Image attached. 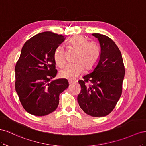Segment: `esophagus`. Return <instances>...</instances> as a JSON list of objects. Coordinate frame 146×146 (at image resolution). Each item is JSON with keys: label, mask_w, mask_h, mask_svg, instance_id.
I'll list each match as a JSON object with an SVG mask.
<instances>
[{"label": "esophagus", "mask_w": 146, "mask_h": 146, "mask_svg": "<svg viewBox=\"0 0 146 146\" xmlns=\"http://www.w3.org/2000/svg\"><path fill=\"white\" fill-rule=\"evenodd\" d=\"M68 83H69V84L70 85V84H73V83H76V81H75L70 80V81H68Z\"/></svg>", "instance_id": "obj_1"}]
</instances>
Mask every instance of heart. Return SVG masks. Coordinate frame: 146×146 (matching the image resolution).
<instances>
[{"instance_id": "1", "label": "heart", "mask_w": 146, "mask_h": 146, "mask_svg": "<svg viewBox=\"0 0 146 146\" xmlns=\"http://www.w3.org/2000/svg\"><path fill=\"white\" fill-rule=\"evenodd\" d=\"M69 45L78 51L74 64H68L59 72L60 77L74 80L82 73L84 66L90 70L97 65L101 54V50L95 41H89L84 36L76 35L71 38ZM54 59L57 65L64 66L65 63V52L63 46H58L54 53Z\"/></svg>"}]
</instances>
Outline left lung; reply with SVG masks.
<instances>
[{
    "instance_id": "8db88e82",
    "label": "left lung",
    "mask_w": 146,
    "mask_h": 146,
    "mask_svg": "<svg viewBox=\"0 0 146 146\" xmlns=\"http://www.w3.org/2000/svg\"><path fill=\"white\" fill-rule=\"evenodd\" d=\"M98 38L101 54L96 67L78 81L81 90L78 102L85 113L103 117L114 109L122 92L125 66L121 52L114 41L105 35L92 34ZM90 82L89 86L86 83Z\"/></svg>"
}]
</instances>
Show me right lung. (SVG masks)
Listing matches in <instances>:
<instances>
[{"instance_id": "add662e5", "label": "right lung", "mask_w": 146, "mask_h": 146, "mask_svg": "<svg viewBox=\"0 0 146 146\" xmlns=\"http://www.w3.org/2000/svg\"><path fill=\"white\" fill-rule=\"evenodd\" d=\"M65 39L62 35L44 32L23 46L15 68V87L21 103L29 114L43 116L54 111L60 94L68 87L65 79L50 81L57 73L54 53Z\"/></svg>"}]
</instances>
